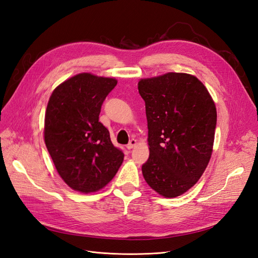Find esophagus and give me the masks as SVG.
Listing matches in <instances>:
<instances>
[{
    "label": "esophagus",
    "instance_id": "34e87169",
    "mask_svg": "<svg viewBox=\"0 0 258 258\" xmlns=\"http://www.w3.org/2000/svg\"><path fill=\"white\" fill-rule=\"evenodd\" d=\"M136 145H137V140L131 139L130 141H129V143L127 144V148H128V150H131V148H134Z\"/></svg>",
    "mask_w": 258,
    "mask_h": 258
}]
</instances>
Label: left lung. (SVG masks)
<instances>
[{"instance_id": "8db88e82", "label": "left lung", "mask_w": 258, "mask_h": 258, "mask_svg": "<svg viewBox=\"0 0 258 258\" xmlns=\"http://www.w3.org/2000/svg\"><path fill=\"white\" fill-rule=\"evenodd\" d=\"M145 102L150 157L146 183L166 198L181 196L198 182L210 161L216 107L196 76L167 73L139 82Z\"/></svg>"}]
</instances>
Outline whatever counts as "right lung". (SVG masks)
I'll return each mask as SVG.
<instances>
[{"instance_id":"right-lung-1","label":"right lung","mask_w":258,"mask_h":258,"mask_svg":"<svg viewBox=\"0 0 258 258\" xmlns=\"http://www.w3.org/2000/svg\"><path fill=\"white\" fill-rule=\"evenodd\" d=\"M116 85L115 79L81 73L60 84L49 98L45 144L59 175L74 190L103 188L122 163L123 153L99 121L101 106Z\"/></svg>"}]
</instances>
